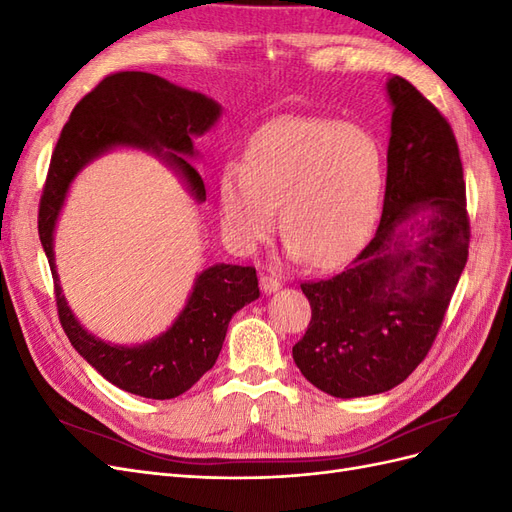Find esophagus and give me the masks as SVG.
I'll return each mask as SVG.
<instances>
[{
  "mask_svg": "<svg viewBox=\"0 0 512 512\" xmlns=\"http://www.w3.org/2000/svg\"><path fill=\"white\" fill-rule=\"evenodd\" d=\"M260 288L265 294H271V292H277L282 288L280 280H277L275 275H260Z\"/></svg>",
  "mask_w": 512,
  "mask_h": 512,
  "instance_id": "esophagus-1",
  "label": "esophagus"
}]
</instances>
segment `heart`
Instances as JSON below:
<instances>
[{
  "instance_id": "1",
  "label": "heart",
  "mask_w": 512,
  "mask_h": 512,
  "mask_svg": "<svg viewBox=\"0 0 512 512\" xmlns=\"http://www.w3.org/2000/svg\"><path fill=\"white\" fill-rule=\"evenodd\" d=\"M384 160L378 138L359 123L292 117L260 130L245 164L220 177V211L228 239L250 250L280 226L290 250L312 265L346 254L378 209Z\"/></svg>"
}]
</instances>
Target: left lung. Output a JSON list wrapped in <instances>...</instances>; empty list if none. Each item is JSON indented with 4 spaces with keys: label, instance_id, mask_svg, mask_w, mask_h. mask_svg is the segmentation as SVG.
Masks as SVG:
<instances>
[{
    "label": "left lung",
    "instance_id": "8db88e82",
    "mask_svg": "<svg viewBox=\"0 0 512 512\" xmlns=\"http://www.w3.org/2000/svg\"><path fill=\"white\" fill-rule=\"evenodd\" d=\"M393 117L382 218L363 250L331 277L305 282L312 305L292 359L333 397L391 391L436 339L468 262L470 220L455 134L401 76L386 83Z\"/></svg>",
    "mask_w": 512,
    "mask_h": 512
}]
</instances>
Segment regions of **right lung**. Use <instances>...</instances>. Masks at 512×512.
<instances>
[{"instance_id": "obj_1", "label": "right lung", "mask_w": 512, "mask_h": 512, "mask_svg": "<svg viewBox=\"0 0 512 512\" xmlns=\"http://www.w3.org/2000/svg\"><path fill=\"white\" fill-rule=\"evenodd\" d=\"M222 106L149 72H115L74 106L59 134L40 198L38 232L55 282L59 322L70 344L100 376L132 395L173 399L203 378L218 361L228 322L260 297L254 267L213 265L196 277L188 303L168 331L141 346H113L91 335L74 318L59 286L53 235L70 183L81 170L115 147L143 149L164 160L205 203V181L188 158L192 138L205 134Z\"/></svg>"}]
</instances>
